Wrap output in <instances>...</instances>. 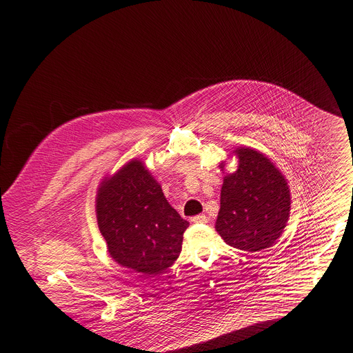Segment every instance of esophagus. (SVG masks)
<instances>
[{
  "label": "esophagus",
  "instance_id": "obj_1",
  "mask_svg": "<svg viewBox=\"0 0 353 353\" xmlns=\"http://www.w3.org/2000/svg\"><path fill=\"white\" fill-rule=\"evenodd\" d=\"M207 216L205 214H199V216H194L193 219H192V221L193 223H207Z\"/></svg>",
  "mask_w": 353,
  "mask_h": 353
}]
</instances>
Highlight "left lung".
<instances>
[{
  "instance_id": "8db88e82",
  "label": "left lung",
  "mask_w": 353,
  "mask_h": 353,
  "mask_svg": "<svg viewBox=\"0 0 353 353\" xmlns=\"http://www.w3.org/2000/svg\"><path fill=\"white\" fill-rule=\"evenodd\" d=\"M239 169L224 177L216 230L231 247L261 251L283 234L291 208L284 176L263 153L237 149Z\"/></svg>"
}]
</instances>
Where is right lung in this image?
Returning a JSON list of instances; mask_svg holds the SVG:
<instances>
[{
    "mask_svg": "<svg viewBox=\"0 0 353 353\" xmlns=\"http://www.w3.org/2000/svg\"><path fill=\"white\" fill-rule=\"evenodd\" d=\"M97 214L113 260L149 275L160 274L177 260L183 232L189 227L139 160L102 183Z\"/></svg>",
    "mask_w": 353,
    "mask_h": 353,
    "instance_id": "obj_1",
    "label": "right lung"
}]
</instances>
